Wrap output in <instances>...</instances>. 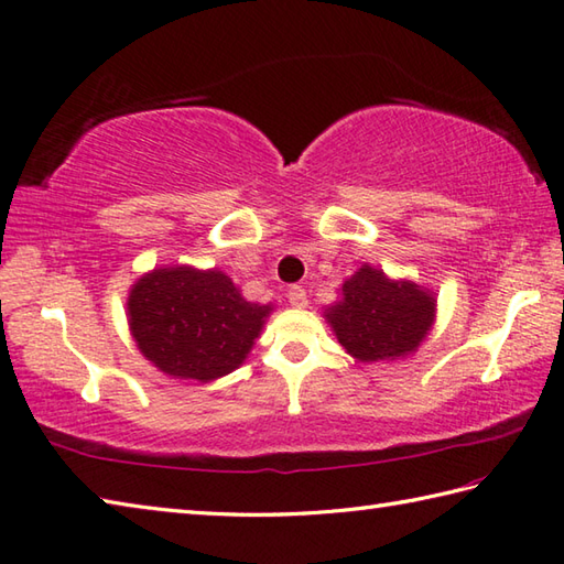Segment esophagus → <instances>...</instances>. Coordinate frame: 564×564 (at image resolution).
I'll return each instance as SVG.
<instances>
[{
  "instance_id": "34e87169",
  "label": "esophagus",
  "mask_w": 564,
  "mask_h": 564,
  "mask_svg": "<svg viewBox=\"0 0 564 564\" xmlns=\"http://www.w3.org/2000/svg\"><path fill=\"white\" fill-rule=\"evenodd\" d=\"M289 303L293 305V307H305L307 305V293H305V289L303 285H291L289 289Z\"/></svg>"
}]
</instances>
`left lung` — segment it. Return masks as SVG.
I'll use <instances>...</instances> for the list:
<instances>
[{"label":"left lung","mask_w":564,"mask_h":564,"mask_svg":"<svg viewBox=\"0 0 564 564\" xmlns=\"http://www.w3.org/2000/svg\"><path fill=\"white\" fill-rule=\"evenodd\" d=\"M325 317L351 357L383 361L417 349L433 327L435 301L421 285L361 267L341 285V301Z\"/></svg>","instance_id":"left-lung-1"}]
</instances>
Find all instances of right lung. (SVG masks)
<instances>
[{"mask_svg": "<svg viewBox=\"0 0 564 564\" xmlns=\"http://www.w3.org/2000/svg\"><path fill=\"white\" fill-rule=\"evenodd\" d=\"M127 311L143 357L169 377L205 383L245 361L271 307L245 301L223 271L175 267L141 275Z\"/></svg>", "mask_w": 564, "mask_h": 564, "instance_id": "add662e5", "label": "right lung"}]
</instances>
